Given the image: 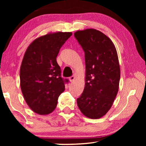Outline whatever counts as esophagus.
Returning a JSON list of instances; mask_svg holds the SVG:
<instances>
[{
    "instance_id": "1",
    "label": "esophagus",
    "mask_w": 146,
    "mask_h": 146,
    "mask_svg": "<svg viewBox=\"0 0 146 146\" xmlns=\"http://www.w3.org/2000/svg\"><path fill=\"white\" fill-rule=\"evenodd\" d=\"M75 77L74 76H70V78H69V80H70V82H73V81L75 80Z\"/></svg>"
}]
</instances>
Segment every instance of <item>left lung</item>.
Masks as SVG:
<instances>
[{
	"mask_svg": "<svg viewBox=\"0 0 146 146\" xmlns=\"http://www.w3.org/2000/svg\"><path fill=\"white\" fill-rule=\"evenodd\" d=\"M75 37L85 53V86L77 105L86 117L97 119L110 110L120 77L118 55L111 40L95 29L78 30Z\"/></svg>",
	"mask_w": 146,
	"mask_h": 146,
	"instance_id": "8db88e82",
	"label": "left lung"
}]
</instances>
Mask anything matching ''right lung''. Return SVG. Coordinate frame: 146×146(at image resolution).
<instances>
[{"label": "right lung", "instance_id": "add662e5", "mask_svg": "<svg viewBox=\"0 0 146 146\" xmlns=\"http://www.w3.org/2000/svg\"><path fill=\"white\" fill-rule=\"evenodd\" d=\"M71 32L49 33L28 47L20 70L21 88L27 104L38 115H48L56 107L68 79L61 77L56 62L59 51Z\"/></svg>", "mask_w": 146, "mask_h": 146}]
</instances>
